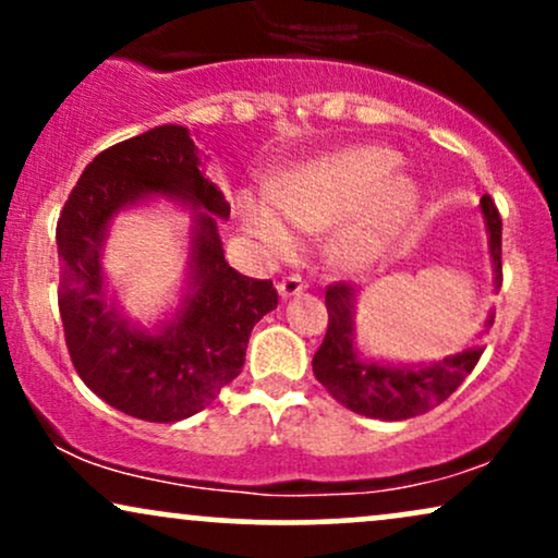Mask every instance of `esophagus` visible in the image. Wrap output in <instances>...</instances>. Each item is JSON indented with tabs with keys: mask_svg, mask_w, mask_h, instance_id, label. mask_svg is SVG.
I'll return each mask as SVG.
<instances>
[{
	"mask_svg": "<svg viewBox=\"0 0 558 558\" xmlns=\"http://www.w3.org/2000/svg\"><path fill=\"white\" fill-rule=\"evenodd\" d=\"M278 291H280V296H283V299L299 296L301 291H306V280L301 278V275H296V272L286 275V278L278 283Z\"/></svg>",
	"mask_w": 558,
	"mask_h": 558,
	"instance_id": "esophagus-1",
	"label": "esophagus"
}]
</instances>
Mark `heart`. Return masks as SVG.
Masks as SVG:
<instances>
[{
	"label": "heart",
	"mask_w": 558,
	"mask_h": 558,
	"mask_svg": "<svg viewBox=\"0 0 558 558\" xmlns=\"http://www.w3.org/2000/svg\"><path fill=\"white\" fill-rule=\"evenodd\" d=\"M399 155L383 146H360L315 159L288 172L267 196H246L241 204L243 222L262 243L278 254L293 248V233L279 213L306 233L341 226L336 241L343 262L369 259L407 226L417 207V185L401 175Z\"/></svg>",
	"instance_id": "1"
}]
</instances>
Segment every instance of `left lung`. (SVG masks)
I'll list each match as a JSON object with an SVG mask.
<instances>
[{"label": "left lung", "mask_w": 558, "mask_h": 558, "mask_svg": "<svg viewBox=\"0 0 558 558\" xmlns=\"http://www.w3.org/2000/svg\"><path fill=\"white\" fill-rule=\"evenodd\" d=\"M485 226L490 233V259L496 288L501 286V215L493 198H480ZM328 332L317 349L312 369L325 390L351 412L373 420H409L444 403L475 369L485 345H470L462 354L446 356L433 367H390V364L362 362L354 349V288L343 280L325 291ZM493 317L485 328H490Z\"/></svg>", "instance_id": "8db88e82"}]
</instances>
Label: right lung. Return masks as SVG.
I'll use <instances>...</instances> for the list:
<instances>
[{
    "instance_id": "1",
    "label": "right lung",
    "mask_w": 558,
    "mask_h": 558,
    "mask_svg": "<svg viewBox=\"0 0 558 558\" xmlns=\"http://www.w3.org/2000/svg\"><path fill=\"white\" fill-rule=\"evenodd\" d=\"M151 193L195 209V291L157 337L106 304L98 265L111 217ZM215 214L226 220L230 204L204 175L189 128L159 125L96 155L57 220V301L70 360L99 399L136 420L178 422L209 407L239 377L254 325L278 306L272 280L228 265Z\"/></svg>"
}]
</instances>
